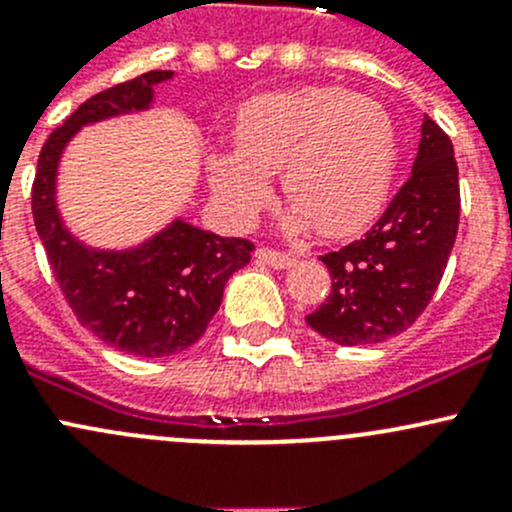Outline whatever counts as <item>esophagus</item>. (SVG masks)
<instances>
[{
  "instance_id": "esophagus-1",
  "label": "esophagus",
  "mask_w": 512,
  "mask_h": 512,
  "mask_svg": "<svg viewBox=\"0 0 512 512\" xmlns=\"http://www.w3.org/2000/svg\"><path fill=\"white\" fill-rule=\"evenodd\" d=\"M255 257L262 262V265H270V267H275V270H285V267H292L294 262H297V257L294 255H289V252L272 250V247H257Z\"/></svg>"
}]
</instances>
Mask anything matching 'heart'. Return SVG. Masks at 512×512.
Masks as SVG:
<instances>
[{
    "label": "heart",
    "mask_w": 512,
    "mask_h": 512,
    "mask_svg": "<svg viewBox=\"0 0 512 512\" xmlns=\"http://www.w3.org/2000/svg\"><path fill=\"white\" fill-rule=\"evenodd\" d=\"M235 151L208 156V178L232 225L245 227L270 200L267 175L280 173L292 203L282 230L317 227L352 235L374 218L389 193L396 133L384 106L339 86L262 94L237 111Z\"/></svg>",
    "instance_id": "b5f03b06"
}]
</instances>
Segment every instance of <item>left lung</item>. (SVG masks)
<instances>
[{
  "label": "left lung",
  "instance_id": "obj_1",
  "mask_svg": "<svg viewBox=\"0 0 512 512\" xmlns=\"http://www.w3.org/2000/svg\"><path fill=\"white\" fill-rule=\"evenodd\" d=\"M461 215L453 143L423 118L409 180L361 240L322 255L332 275L327 302L307 324L342 347L379 344L406 332L446 272Z\"/></svg>",
  "mask_w": 512,
  "mask_h": 512
}]
</instances>
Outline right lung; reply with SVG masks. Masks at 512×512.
Returning a JSON list of instances; mask_svg holds the SVG:
<instances>
[{
    "label": "right lung",
    "mask_w": 512,
    "mask_h": 512,
    "mask_svg": "<svg viewBox=\"0 0 512 512\" xmlns=\"http://www.w3.org/2000/svg\"><path fill=\"white\" fill-rule=\"evenodd\" d=\"M173 71H148L81 103L39 153L32 213L56 282L81 327L108 347L143 359L193 347L220 309L232 272L255 250L242 237L173 220L131 250H96L69 232L56 208V173L66 143L89 123L146 111Z\"/></svg>",
    "instance_id": "add662e5"
}]
</instances>
